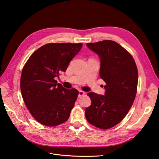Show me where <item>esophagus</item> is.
Here are the masks:
<instances>
[{"mask_svg": "<svg viewBox=\"0 0 159 159\" xmlns=\"http://www.w3.org/2000/svg\"><path fill=\"white\" fill-rule=\"evenodd\" d=\"M85 94V92H84L83 91H79V95H78V96H79V98H80L81 96H82V95H84Z\"/></svg>", "mask_w": 159, "mask_h": 159, "instance_id": "esophagus-1", "label": "esophagus"}]
</instances>
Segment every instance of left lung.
<instances>
[{
  "label": "left lung",
  "instance_id": "8db88e82",
  "mask_svg": "<svg viewBox=\"0 0 159 159\" xmlns=\"http://www.w3.org/2000/svg\"><path fill=\"white\" fill-rule=\"evenodd\" d=\"M86 45L99 56V75L106 85L104 95L88 93L91 104L85 109V117L96 127L107 129L121 122L132 106L137 89V68L133 56L114 41Z\"/></svg>",
  "mask_w": 159,
  "mask_h": 159
}]
</instances>
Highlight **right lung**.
<instances>
[{"label":"right lung","mask_w":159,"mask_h":159,"mask_svg":"<svg viewBox=\"0 0 159 159\" xmlns=\"http://www.w3.org/2000/svg\"><path fill=\"white\" fill-rule=\"evenodd\" d=\"M82 46L81 43L45 44L24 66L20 78L23 100L33 117L44 125L57 126L70 117L78 91L64 88L55 78L66 71Z\"/></svg>","instance_id":"right-lung-1"}]
</instances>
